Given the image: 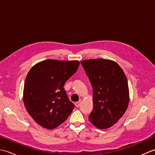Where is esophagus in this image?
Segmentation results:
<instances>
[{
	"label": "esophagus",
	"instance_id": "obj_1",
	"mask_svg": "<svg viewBox=\"0 0 155 155\" xmlns=\"http://www.w3.org/2000/svg\"><path fill=\"white\" fill-rule=\"evenodd\" d=\"M81 104V101L77 102V103H75V106L77 107H80Z\"/></svg>",
	"mask_w": 155,
	"mask_h": 155
}]
</instances>
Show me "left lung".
Listing matches in <instances>:
<instances>
[{"instance_id": "1", "label": "left lung", "mask_w": 155, "mask_h": 155, "mask_svg": "<svg viewBox=\"0 0 155 155\" xmlns=\"http://www.w3.org/2000/svg\"><path fill=\"white\" fill-rule=\"evenodd\" d=\"M81 62L93 89V109L88 119L100 129L110 128L123 116L129 103L126 76L113 61L96 58Z\"/></svg>"}]
</instances>
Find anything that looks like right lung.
Here are the masks:
<instances>
[{
  "mask_svg": "<svg viewBox=\"0 0 155 155\" xmlns=\"http://www.w3.org/2000/svg\"><path fill=\"white\" fill-rule=\"evenodd\" d=\"M79 64L78 61L48 59L38 62L28 71L23 102L28 114L40 126L53 129L71 114L74 105L68 99L64 85Z\"/></svg>",
  "mask_w": 155,
  "mask_h": 155,
  "instance_id": "obj_1",
  "label": "right lung"
}]
</instances>
